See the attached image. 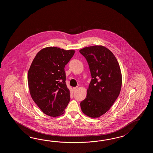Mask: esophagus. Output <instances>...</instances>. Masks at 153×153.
<instances>
[{
	"label": "esophagus",
	"mask_w": 153,
	"mask_h": 153,
	"mask_svg": "<svg viewBox=\"0 0 153 153\" xmlns=\"http://www.w3.org/2000/svg\"><path fill=\"white\" fill-rule=\"evenodd\" d=\"M78 88V86H76V87H74V88H73V90H74V91H75V90H77Z\"/></svg>",
	"instance_id": "obj_1"
}]
</instances>
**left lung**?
Instances as JSON below:
<instances>
[{
  "mask_svg": "<svg viewBox=\"0 0 153 153\" xmlns=\"http://www.w3.org/2000/svg\"><path fill=\"white\" fill-rule=\"evenodd\" d=\"M79 52L88 62L92 78L86 97L80 103L81 111L89 117H100L109 110L120 94V66L114 54L103 46L86 47Z\"/></svg>",
  "mask_w": 153,
  "mask_h": 153,
  "instance_id": "1",
  "label": "left lung"
}]
</instances>
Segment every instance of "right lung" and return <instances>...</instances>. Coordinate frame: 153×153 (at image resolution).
<instances>
[{
    "label": "right lung",
    "instance_id": "right-lung-1",
    "mask_svg": "<svg viewBox=\"0 0 153 153\" xmlns=\"http://www.w3.org/2000/svg\"><path fill=\"white\" fill-rule=\"evenodd\" d=\"M75 53L56 47L41 50L28 72L29 92L44 113L53 117L62 115L70 101L65 67Z\"/></svg>",
    "mask_w": 153,
    "mask_h": 153
}]
</instances>
